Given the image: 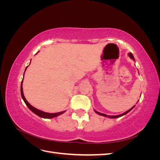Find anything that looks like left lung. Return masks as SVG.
I'll return each mask as SVG.
<instances>
[{"instance_id":"8db88e82","label":"left lung","mask_w":160,"mask_h":160,"mask_svg":"<svg viewBox=\"0 0 160 160\" xmlns=\"http://www.w3.org/2000/svg\"><path fill=\"white\" fill-rule=\"evenodd\" d=\"M128 55H129V57L131 58V59H132L133 60H134L135 61V59H134V57H133V54L132 52H129V53H128ZM135 107V105L133 106V108H132L131 109H129V110H128L127 111H125V112H124L123 113H122V114H121V115H106V114H104V113H99V112H98V111H95V110H94L95 111V112L96 113H98V115H102V116H104V117H106V118H119V117H122V116H123V115H125V114H127L128 113H129V111L132 110L133 108Z\"/></svg>"}]
</instances>
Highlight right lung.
Masks as SVG:
<instances>
[{
    "label": "right lung",
    "mask_w": 160,
    "mask_h": 160,
    "mask_svg": "<svg viewBox=\"0 0 160 160\" xmlns=\"http://www.w3.org/2000/svg\"><path fill=\"white\" fill-rule=\"evenodd\" d=\"M28 67V66L26 67L25 69V71L27 70V68ZM24 75H25V72H24ZM24 78V77H23ZM22 81H23V79L22 80V82H21V97L22 98L24 101V102L25 103V104L27 105V107L28 108V109H29L32 112H33L35 114H36L37 115L39 116V117L42 118H45V119H51V118H55V117H57V116H59L62 113H64L65 112V111H61V112H58V113H47V112H44V111H41L39 109H37V108H34L33 106H32L28 102V101L26 100L25 96H24V94H23V91H22Z\"/></svg>",
    "instance_id": "1"
}]
</instances>
